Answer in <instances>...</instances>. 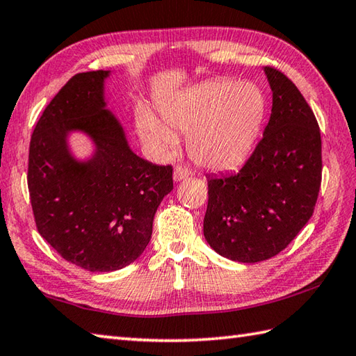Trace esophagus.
<instances>
[{
	"mask_svg": "<svg viewBox=\"0 0 356 356\" xmlns=\"http://www.w3.org/2000/svg\"><path fill=\"white\" fill-rule=\"evenodd\" d=\"M190 176H191V171L185 168V166H176V168H174L172 177H174V180H176V182H180V180H184L186 177H190Z\"/></svg>",
	"mask_w": 356,
	"mask_h": 356,
	"instance_id": "esophagus-1",
	"label": "esophagus"
}]
</instances>
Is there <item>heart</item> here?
<instances>
[{
    "label": "heart",
    "mask_w": 356,
    "mask_h": 356,
    "mask_svg": "<svg viewBox=\"0 0 356 356\" xmlns=\"http://www.w3.org/2000/svg\"><path fill=\"white\" fill-rule=\"evenodd\" d=\"M157 108L163 123L145 107L136 111L148 145L168 154L177 147V133L190 134L193 161L225 171L237 168L254 151L266 116V97L252 82L213 79L163 97Z\"/></svg>",
    "instance_id": "obj_1"
}]
</instances>
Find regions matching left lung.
Segmentation results:
<instances>
[{
  "instance_id": "1",
  "label": "left lung",
  "mask_w": 356,
  "mask_h": 356,
  "mask_svg": "<svg viewBox=\"0 0 356 356\" xmlns=\"http://www.w3.org/2000/svg\"><path fill=\"white\" fill-rule=\"evenodd\" d=\"M272 110L263 139L234 174L208 177L203 234L217 254L240 263L268 260L314 214L321 185V134L293 82L264 67Z\"/></svg>"
}]
</instances>
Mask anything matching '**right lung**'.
I'll list each match as a JSON object with an SVG mask.
<instances>
[{"label": "right lung", "mask_w": 356, "mask_h": 356, "mask_svg": "<svg viewBox=\"0 0 356 356\" xmlns=\"http://www.w3.org/2000/svg\"><path fill=\"white\" fill-rule=\"evenodd\" d=\"M110 72L78 73L45 107L30 139L27 184L36 228L55 251L90 272L122 269L145 251L154 214L172 190L171 165L133 153L104 96ZM95 151L78 161L68 134Z\"/></svg>", "instance_id": "add662e5"}]
</instances>
